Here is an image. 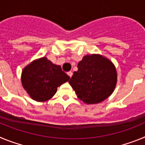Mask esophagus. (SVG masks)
Masks as SVG:
<instances>
[{
	"label": "esophagus",
	"mask_w": 145,
	"mask_h": 145,
	"mask_svg": "<svg viewBox=\"0 0 145 145\" xmlns=\"http://www.w3.org/2000/svg\"><path fill=\"white\" fill-rule=\"evenodd\" d=\"M67 74L69 75V77H70V78H71L72 75V72L69 71V72H67Z\"/></svg>",
	"instance_id": "obj_1"
}]
</instances>
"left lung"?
Returning a JSON list of instances; mask_svg holds the SVG:
<instances>
[{"mask_svg": "<svg viewBox=\"0 0 145 145\" xmlns=\"http://www.w3.org/2000/svg\"><path fill=\"white\" fill-rule=\"evenodd\" d=\"M69 83L78 97L86 104H97L110 96L117 83L113 64L101 55H86L78 64Z\"/></svg>", "mask_w": 145, "mask_h": 145, "instance_id": "8db88e82", "label": "left lung"}]
</instances>
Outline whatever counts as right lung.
Returning <instances> with one entry per match:
<instances>
[{"label": "right lung", "mask_w": 145, "mask_h": 145, "mask_svg": "<svg viewBox=\"0 0 145 145\" xmlns=\"http://www.w3.org/2000/svg\"><path fill=\"white\" fill-rule=\"evenodd\" d=\"M69 79L59 65H54L46 57L33 61L22 74L23 87L31 98L38 102L50 99L57 92V87Z\"/></svg>", "instance_id": "add662e5"}]
</instances>
